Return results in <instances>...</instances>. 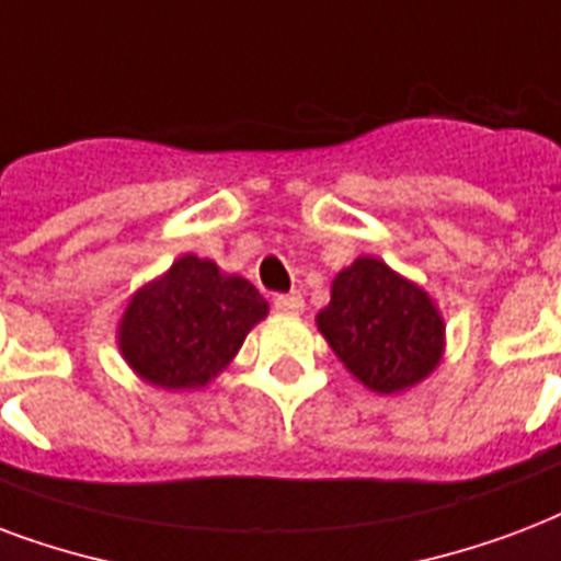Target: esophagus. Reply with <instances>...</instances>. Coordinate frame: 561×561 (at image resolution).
Here are the masks:
<instances>
[{
	"label": "esophagus",
	"instance_id": "esophagus-1",
	"mask_svg": "<svg viewBox=\"0 0 561 561\" xmlns=\"http://www.w3.org/2000/svg\"><path fill=\"white\" fill-rule=\"evenodd\" d=\"M273 309L282 311V314H299V311L306 309V302L299 294H276L273 297Z\"/></svg>",
	"mask_w": 561,
	"mask_h": 561
}]
</instances>
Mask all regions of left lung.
I'll return each instance as SVG.
<instances>
[{
	"mask_svg": "<svg viewBox=\"0 0 561 561\" xmlns=\"http://www.w3.org/2000/svg\"><path fill=\"white\" fill-rule=\"evenodd\" d=\"M318 329L350 374L376 394L417 385L444 353V320L430 294L374 255L337 273Z\"/></svg>",
	"mask_w": 561,
	"mask_h": 561,
	"instance_id": "obj_1",
	"label": "left lung"
}]
</instances>
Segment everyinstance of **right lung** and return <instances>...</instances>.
Instances as JSON below:
<instances>
[{
  "mask_svg": "<svg viewBox=\"0 0 561 561\" xmlns=\"http://www.w3.org/2000/svg\"><path fill=\"white\" fill-rule=\"evenodd\" d=\"M264 318L267 299L252 282L226 276L208 259L182 255L128 299L117 344L144 382L191 391L211 382Z\"/></svg>",
  "mask_w": 561,
  "mask_h": 561,
  "instance_id": "right-lung-1",
  "label": "right lung"
}]
</instances>
